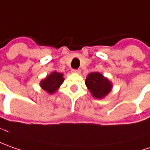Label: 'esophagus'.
Instances as JSON below:
<instances>
[{"mask_svg":"<svg viewBox=\"0 0 150 150\" xmlns=\"http://www.w3.org/2000/svg\"><path fill=\"white\" fill-rule=\"evenodd\" d=\"M72 72H73V73H76V74H79V73H80V70H79V69H78V70H72Z\"/></svg>","mask_w":150,"mask_h":150,"instance_id":"34e87169","label":"esophagus"}]
</instances>
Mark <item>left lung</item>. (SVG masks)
Here are the masks:
<instances>
[{
    "instance_id": "left-lung-1",
    "label": "left lung",
    "mask_w": 150,
    "mask_h": 150,
    "mask_svg": "<svg viewBox=\"0 0 150 150\" xmlns=\"http://www.w3.org/2000/svg\"><path fill=\"white\" fill-rule=\"evenodd\" d=\"M85 85L94 98L101 100L107 96L112 91V82L100 72H92L87 75Z\"/></svg>"
}]
</instances>
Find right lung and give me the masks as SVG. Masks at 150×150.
Returning a JSON list of instances; mask_svg holds the SVG:
<instances>
[{
  "label": "right lung",
  "instance_id": "add662e5",
  "mask_svg": "<svg viewBox=\"0 0 150 150\" xmlns=\"http://www.w3.org/2000/svg\"><path fill=\"white\" fill-rule=\"evenodd\" d=\"M64 75L62 73H59L56 71L51 72L49 75H47L45 79L40 80V88L47 92L50 95H53L58 91L60 85L64 82Z\"/></svg>",
  "mask_w": 150,
  "mask_h": 150
}]
</instances>
